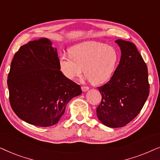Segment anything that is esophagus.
<instances>
[{
	"mask_svg": "<svg viewBox=\"0 0 160 160\" xmlns=\"http://www.w3.org/2000/svg\"><path fill=\"white\" fill-rule=\"evenodd\" d=\"M82 89L83 92H86L89 89V87H84V86H82Z\"/></svg>",
	"mask_w": 160,
	"mask_h": 160,
	"instance_id": "obj_1",
	"label": "esophagus"
}]
</instances>
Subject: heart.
Here are the masks:
<instances>
[{
	"label": "heart",
	"mask_w": 160,
	"mask_h": 160,
	"mask_svg": "<svg viewBox=\"0 0 160 160\" xmlns=\"http://www.w3.org/2000/svg\"><path fill=\"white\" fill-rule=\"evenodd\" d=\"M70 55H62L59 64L65 77L74 80L83 69L92 84L99 85L112 77L117 68L119 53L114 47L96 41H85L73 46Z\"/></svg>",
	"instance_id": "1"
}]
</instances>
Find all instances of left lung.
<instances>
[{
    "label": "left lung",
    "instance_id": "1",
    "mask_svg": "<svg viewBox=\"0 0 160 160\" xmlns=\"http://www.w3.org/2000/svg\"><path fill=\"white\" fill-rule=\"evenodd\" d=\"M119 64L109 82L99 87L101 102L97 116L104 125L117 128L137 117L149 94L148 68L134 43L118 39Z\"/></svg>",
    "mask_w": 160,
    "mask_h": 160
}]
</instances>
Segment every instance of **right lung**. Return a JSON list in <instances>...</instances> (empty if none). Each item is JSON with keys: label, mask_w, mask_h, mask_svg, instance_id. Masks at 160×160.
Masks as SVG:
<instances>
[{"label": "right lung", "mask_w": 160, "mask_h": 160, "mask_svg": "<svg viewBox=\"0 0 160 160\" xmlns=\"http://www.w3.org/2000/svg\"><path fill=\"white\" fill-rule=\"evenodd\" d=\"M59 61L57 49L45 38L29 41L14 54L7 80L9 101L27 123L54 125L68 102L82 94L80 85L61 72Z\"/></svg>", "instance_id": "add662e5"}]
</instances>
